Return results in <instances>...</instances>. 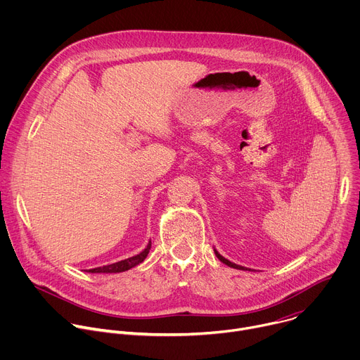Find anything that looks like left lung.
I'll list each match as a JSON object with an SVG mask.
<instances>
[{
    "mask_svg": "<svg viewBox=\"0 0 360 360\" xmlns=\"http://www.w3.org/2000/svg\"><path fill=\"white\" fill-rule=\"evenodd\" d=\"M215 255L218 256V259H219L221 262H224L225 265H228V266H231V268H235V269H242V271H246L243 266H239V265H236V264H232V262H229L228 259H225L224 256H221V255H219L217 250H215Z\"/></svg>",
    "mask_w": 360,
    "mask_h": 360,
    "instance_id": "obj_1",
    "label": "left lung"
}]
</instances>
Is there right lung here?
I'll return each mask as SVG.
<instances>
[{
  "mask_svg": "<svg viewBox=\"0 0 360 360\" xmlns=\"http://www.w3.org/2000/svg\"><path fill=\"white\" fill-rule=\"evenodd\" d=\"M149 249H150V242L148 243V246L138 255L132 256V258H128V259H124L121 262H117V264H111V265H107V266H101V268H95V269H89L88 272L91 274H117V272H124V271H128L136 265H139L141 262H143V259L148 256L149 253Z\"/></svg>",
  "mask_w": 360,
  "mask_h": 360,
  "instance_id": "right-lung-1",
  "label": "right lung"
}]
</instances>
